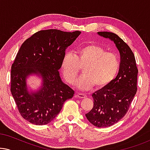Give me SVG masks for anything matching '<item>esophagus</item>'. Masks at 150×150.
Segmentation results:
<instances>
[{
  "mask_svg": "<svg viewBox=\"0 0 150 150\" xmlns=\"http://www.w3.org/2000/svg\"><path fill=\"white\" fill-rule=\"evenodd\" d=\"M76 96H77V97L79 98H85L87 97V96L85 93H79L76 94Z\"/></svg>",
  "mask_w": 150,
  "mask_h": 150,
  "instance_id": "obj_1",
  "label": "esophagus"
}]
</instances>
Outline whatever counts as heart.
<instances>
[{"instance_id":"obj_1","label":"heart","mask_w":150,"mask_h":150,"mask_svg":"<svg viewBox=\"0 0 150 150\" xmlns=\"http://www.w3.org/2000/svg\"><path fill=\"white\" fill-rule=\"evenodd\" d=\"M120 57L107 52L104 47L95 44L85 45L76 54L67 52L63 57L61 70L67 83L74 85L83 69L84 75L77 83L79 89L87 90L94 85L98 89L107 87L117 75L120 69Z\"/></svg>"}]
</instances>
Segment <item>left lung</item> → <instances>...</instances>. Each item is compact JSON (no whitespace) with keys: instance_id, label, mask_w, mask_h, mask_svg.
<instances>
[{"instance_id":"obj_1","label":"left lung","mask_w":150,"mask_h":150,"mask_svg":"<svg viewBox=\"0 0 150 150\" xmlns=\"http://www.w3.org/2000/svg\"><path fill=\"white\" fill-rule=\"evenodd\" d=\"M98 33L113 41L121 56L117 76L107 87L94 92L92 95L93 106L85 115L93 126L102 128L116 124L128 111L137 91L138 69L132 50L122 39L111 32Z\"/></svg>"}]
</instances>
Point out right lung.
Returning a JSON list of instances; mask_svg holds the SVG:
<instances>
[{
  "mask_svg": "<svg viewBox=\"0 0 150 150\" xmlns=\"http://www.w3.org/2000/svg\"><path fill=\"white\" fill-rule=\"evenodd\" d=\"M81 31L42 30L27 39L18 50L11 65V92L18 111L24 119L35 125H46L54 120L63 104L74 91L61 80L59 69L67 47ZM40 74L43 85L40 90L28 93L25 79Z\"/></svg>",
  "mask_w": 150,
  "mask_h": 150,
  "instance_id": "add662e5",
  "label": "right lung"
}]
</instances>
